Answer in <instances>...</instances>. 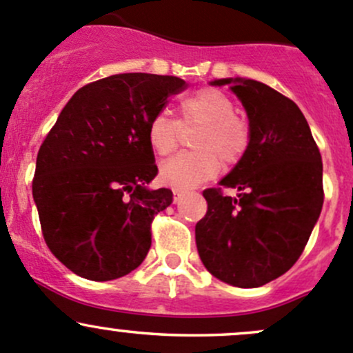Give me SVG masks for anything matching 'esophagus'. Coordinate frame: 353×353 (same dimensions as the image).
I'll return each instance as SVG.
<instances>
[{"instance_id": "obj_1", "label": "esophagus", "mask_w": 353, "mask_h": 353, "mask_svg": "<svg viewBox=\"0 0 353 353\" xmlns=\"http://www.w3.org/2000/svg\"><path fill=\"white\" fill-rule=\"evenodd\" d=\"M186 193H188V191H184V190H177V188H176V190H174V201H179V199L181 198H183V196H186Z\"/></svg>"}]
</instances>
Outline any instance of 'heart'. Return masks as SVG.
Here are the masks:
<instances>
[{"label": "heart", "instance_id": "heart-1", "mask_svg": "<svg viewBox=\"0 0 353 353\" xmlns=\"http://www.w3.org/2000/svg\"><path fill=\"white\" fill-rule=\"evenodd\" d=\"M179 123L165 112L155 114L147 128V138L155 154L169 155L179 143V124H198L193 138L196 152H186L160 165V179L174 188H193L212 179L223 165L232 167L244 159L251 145V128L236 116L232 99L216 88H201L177 104Z\"/></svg>", "mask_w": 353, "mask_h": 353}]
</instances>
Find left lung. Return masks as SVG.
I'll return each mask as SVG.
<instances>
[{"instance_id": "obj_1", "label": "left lung", "mask_w": 353, "mask_h": 353, "mask_svg": "<svg viewBox=\"0 0 353 353\" xmlns=\"http://www.w3.org/2000/svg\"><path fill=\"white\" fill-rule=\"evenodd\" d=\"M234 81L249 117L251 145L244 159L203 191L208 208L196 223L205 268L241 288L261 287L288 272L304 251L323 208V160L301 109L256 80ZM223 187L240 191L236 199Z\"/></svg>"}]
</instances>
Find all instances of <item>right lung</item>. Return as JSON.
I'll use <instances>...</instances> for the list:
<instances>
[{"instance_id": "right-lung-1", "label": "right lung", "mask_w": 353, "mask_h": 353, "mask_svg": "<svg viewBox=\"0 0 353 353\" xmlns=\"http://www.w3.org/2000/svg\"><path fill=\"white\" fill-rule=\"evenodd\" d=\"M177 77L119 73L81 87L42 141L32 179L49 251L78 276L119 279L141 265L155 215L172 203L157 176L147 128L172 95Z\"/></svg>"}]
</instances>
